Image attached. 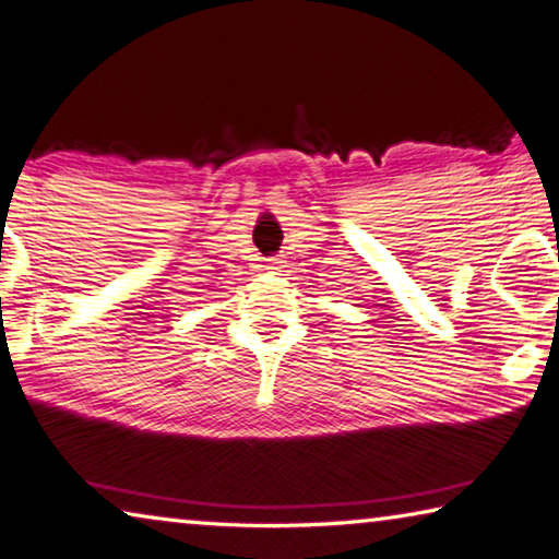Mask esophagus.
<instances>
[{"mask_svg": "<svg viewBox=\"0 0 559 559\" xmlns=\"http://www.w3.org/2000/svg\"><path fill=\"white\" fill-rule=\"evenodd\" d=\"M280 267H282V260L280 258H267V260H264V270L277 272Z\"/></svg>", "mask_w": 559, "mask_h": 559, "instance_id": "34e87169", "label": "esophagus"}]
</instances>
